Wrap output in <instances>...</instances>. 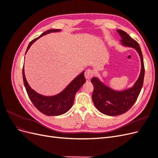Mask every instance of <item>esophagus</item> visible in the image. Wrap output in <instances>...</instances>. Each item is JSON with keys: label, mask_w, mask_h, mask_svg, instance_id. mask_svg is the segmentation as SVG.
I'll return each mask as SVG.
<instances>
[{"label": "esophagus", "mask_w": 158, "mask_h": 158, "mask_svg": "<svg viewBox=\"0 0 158 158\" xmlns=\"http://www.w3.org/2000/svg\"><path fill=\"white\" fill-rule=\"evenodd\" d=\"M84 76H85V78L89 80H90L91 78L93 77L94 72L92 70L88 69V70H85V73H84Z\"/></svg>", "instance_id": "esophagus-1"}]
</instances>
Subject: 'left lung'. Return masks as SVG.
<instances>
[{
    "label": "left lung",
    "mask_w": 158,
    "mask_h": 158,
    "mask_svg": "<svg viewBox=\"0 0 158 158\" xmlns=\"http://www.w3.org/2000/svg\"><path fill=\"white\" fill-rule=\"evenodd\" d=\"M120 35L121 44L123 46L135 49L140 56L141 70L139 77L132 87L115 90L102 82L98 77H94L92 82L94 85L92 101L99 111L109 116H117L126 113L130 109L140 94L144 77V65L142 53L139 44L134 40L127 33L117 30Z\"/></svg>",
    "instance_id": "1"
}]
</instances>
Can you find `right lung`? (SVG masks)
Segmentation results:
<instances>
[{"label": "right lung", "mask_w": 158, "mask_h": 158, "mask_svg": "<svg viewBox=\"0 0 158 158\" xmlns=\"http://www.w3.org/2000/svg\"><path fill=\"white\" fill-rule=\"evenodd\" d=\"M60 31V30H49L44 32L41 35H40V36L33 40L30 43L26 49V54L31 45L39 38L51 32H59ZM84 73V70L76 76L74 80H72L71 82L59 94L55 95H51V96H46V95L38 94L30 87L26 78L24 67H23L22 70L23 84H24L28 96H29L33 104L34 105V106L40 112L46 114L47 116L60 115V114H63L67 112L72 107L74 103L76 92L85 82Z\"/></svg>", "instance_id": "obj_1"}]
</instances>
